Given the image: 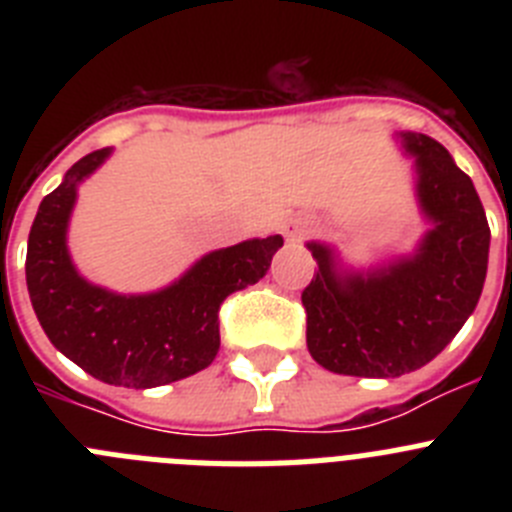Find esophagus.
I'll return each mask as SVG.
<instances>
[{
  "label": "esophagus",
  "instance_id": "34e87169",
  "mask_svg": "<svg viewBox=\"0 0 512 512\" xmlns=\"http://www.w3.org/2000/svg\"><path fill=\"white\" fill-rule=\"evenodd\" d=\"M282 233L287 241H302L307 235V225L302 223V220H287V223L282 225Z\"/></svg>",
  "mask_w": 512,
  "mask_h": 512
}]
</instances>
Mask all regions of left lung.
Masks as SVG:
<instances>
[{
    "label": "left lung",
    "mask_w": 512,
    "mask_h": 512,
    "mask_svg": "<svg viewBox=\"0 0 512 512\" xmlns=\"http://www.w3.org/2000/svg\"><path fill=\"white\" fill-rule=\"evenodd\" d=\"M397 140L415 158V200L428 223L413 253L351 269L328 243H307L318 261L302 292L307 351L333 374L415 372L449 346L485 287L490 225L472 179L438 140L423 133Z\"/></svg>",
    "instance_id": "left-lung-1"
}]
</instances>
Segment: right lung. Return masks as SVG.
<instances>
[{"mask_svg": "<svg viewBox=\"0 0 512 512\" xmlns=\"http://www.w3.org/2000/svg\"><path fill=\"white\" fill-rule=\"evenodd\" d=\"M112 148L79 158L38 207L27 238L25 277L45 336L66 359L115 387L148 390L212 364L220 348L217 310L235 289L269 271L282 235L205 253L182 277L146 295H120L79 274L69 253V220L79 184Z\"/></svg>", "mask_w": 512, "mask_h": 512, "instance_id": "obj_1", "label": "right lung"}]
</instances>
